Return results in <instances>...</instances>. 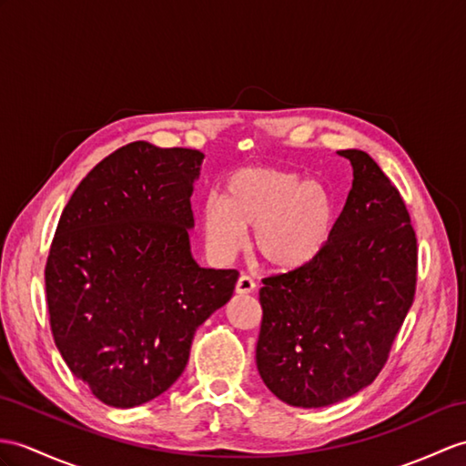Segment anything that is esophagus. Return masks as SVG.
<instances>
[{"mask_svg":"<svg viewBox=\"0 0 466 466\" xmlns=\"http://www.w3.org/2000/svg\"><path fill=\"white\" fill-rule=\"evenodd\" d=\"M255 289H257V282H255V279H253V277H248V275H241L239 279H237L235 290L239 292V294H248V292H253Z\"/></svg>","mask_w":466,"mask_h":466,"instance_id":"obj_1","label":"esophagus"}]
</instances>
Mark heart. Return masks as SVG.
<instances>
[{
  "instance_id": "obj_1",
  "label": "heart",
  "mask_w": 466,
  "mask_h": 466,
  "mask_svg": "<svg viewBox=\"0 0 466 466\" xmlns=\"http://www.w3.org/2000/svg\"><path fill=\"white\" fill-rule=\"evenodd\" d=\"M336 206L320 181L270 166L237 169L223 184V196L201 206V227L209 251L233 257L253 229V253L277 270L309 265L332 235Z\"/></svg>"
}]
</instances>
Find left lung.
<instances>
[{
	"instance_id": "8db88e82",
	"label": "left lung",
	"mask_w": 466,
	"mask_h": 466,
	"mask_svg": "<svg viewBox=\"0 0 466 466\" xmlns=\"http://www.w3.org/2000/svg\"><path fill=\"white\" fill-rule=\"evenodd\" d=\"M346 206L320 255L263 279L257 368L292 407H326L383 370L417 287V237L391 179L361 150Z\"/></svg>"
}]
</instances>
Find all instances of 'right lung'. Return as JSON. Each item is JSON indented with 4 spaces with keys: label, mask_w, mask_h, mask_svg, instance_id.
I'll return each instance as SVG.
<instances>
[{
    "label": "right lung",
    "mask_w": 466,
    "mask_h": 466,
    "mask_svg": "<svg viewBox=\"0 0 466 466\" xmlns=\"http://www.w3.org/2000/svg\"><path fill=\"white\" fill-rule=\"evenodd\" d=\"M203 157L122 146L90 169L56 225L45 265L51 332L73 376L110 407L164 393L198 328L233 294L239 272L203 268L189 251Z\"/></svg>",
    "instance_id": "add662e5"
}]
</instances>
